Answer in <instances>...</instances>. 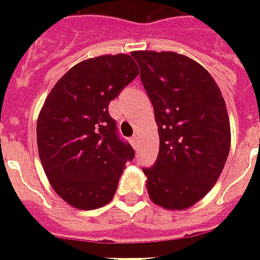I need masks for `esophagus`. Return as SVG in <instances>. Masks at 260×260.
<instances>
[{
    "label": "esophagus",
    "mask_w": 260,
    "mask_h": 260,
    "mask_svg": "<svg viewBox=\"0 0 260 260\" xmlns=\"http://www.w3.org/2000/svg\"><path fill=\"white\" fill-rule=\"evenodd\" d=\"M139 142H140V138H139V135H135V136H132V139H131V143H132V146H134V147L138 146Z\"/></svg>",
    "instance_id": "esophagus-1"
}]
</instances>
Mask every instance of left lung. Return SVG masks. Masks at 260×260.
<instances>
[{"label":"left lung","instance_id":"1","mask_svg":"<svg viewBox=\"0 0 260 260\" xmlns=\"http://www.w3.org/2000/svg\"><path fill=\"white\" fill-rule=\"evenodd\" d=\"M140 79L154 106L159 154L143 169L151 201L183 210L217 182L231 147L228 110L212 75L177 52L135 51Z\"/></svg>","mask_w":260,"mask_h":260}]
</instances>
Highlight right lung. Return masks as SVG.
<instances>
[{"mask_svg": "<svg viewBox=\"0 0 260 260\" xmlns=\"http://www.w3.org/2000/svg\"><path fill=\"white\" fill-rule=\"evenodd\" d=\"M138 75L129 55H102L71 67L47 95L36 126L39 156L52 189L77 209L109 204L135 158L108 106Z\"/></svg>", "mask_w": 260, "mask_h": 260, "instance_id": "1", "label": "right lung"}]
</instances>
